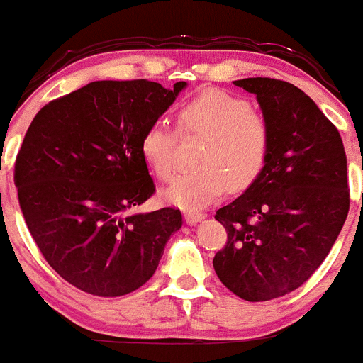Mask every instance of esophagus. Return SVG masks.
<instances>
[{
    "mask_svg": "<svg viewBox=\"0 0 363 363\" xmlns=\"http://www.w3.org/2000/svg\"><path fill=\"white\" fill-rule=\"evenodd\" d=\"M184 218L188 224H198V222H201V218H205V215L200 212H186Z\"/></svg>",
    "mask_w": 363,
    "mask_h": 363,
    "instance_id": "esophagus-1",
    "label": "esophagus"
}]
</instances>
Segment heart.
<instances>
[{
    "label": "heart",
    "mask_w": 363,
    "mask_h": 363,
    "mask_svg": "<svg viewBox=\"0 0 363 363\" xmlns=\"http://www.w3.org/2000/svg\"><path fill=\"white\" fill-rule=\"evenodd\" d=\"M179 125L186 136L203 138L198 151L200 169L179 175L163 191L169 203L198 210L220 196L225 186L241 191L252 186L264 170L270 150L265 118L255 113L248 99L225 91H205L179 111ZM179 134L158 121L146 129L141 150L151 169L163 181L177 170Z\"/></svg>",
    "instance_id": "obj_1"
}]
</instances>
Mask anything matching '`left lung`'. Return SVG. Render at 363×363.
<instances>
[{
  "mask_svg": "<svg viewBox=\"0 0 363 363\" xmlns=\"http://www.w3.org/2000/svg\"><path fill=\"white\" fill-rule=\"evenodd\" d=\"M257 96L270 130L257 181L215 218L227 242L213 258L222 284L246 301L284 296L328 257L350 210L340 133L313 99L269 77L234 81Z\"/></svg>",
  "mask_w": 363,
  "mask_h": 363,
  "instance_id": "left-lung-1",
  "label": "left lung"
}]
</instances>
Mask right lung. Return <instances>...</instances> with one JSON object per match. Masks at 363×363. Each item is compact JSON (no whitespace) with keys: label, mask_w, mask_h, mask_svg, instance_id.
I'll list each match as a JSON object with an SVG mask.
<instances>
[{"label":"right lung","mask_w":363,"mask_h":363,"mask_svg":"<svg viewBox=\"0 0 363 363\" xmlns=\"http://www.w3.org/2000/svg\"><path fill=\"white\" fill-rule=\"evenodd\" d=\"M186 82L96 81L43 106L15 162L20 210L51 269L94 296H123L157 270L179 210L155 193L141 141Z\"/></svg>","instance_id":"obj_1"}]
</instances>
